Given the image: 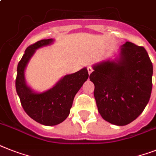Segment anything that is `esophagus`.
<instances>
[{
	"label": "esophagus",
	"mask_w": 156,
	"mask_h": 156,
	"mask_svg": "<svg viewBox=\"0 0 156 156\" xmlns=\"http://www.w3.org/2000/svg\"><path fill=\"white\" fill-rule=\"evenodd\" d=\"M87 70H88V73H89V74H90L92 72H93V68L91 66H88L87 67Z\"/></svg>",
	"instance_id": "1"
}]
</instances>
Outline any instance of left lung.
Returning a JSON list of instances; mask_svg holds the SVG:
<instances>
[{
    "label": "left lung",
    "mask_w": 156,
    "mask_h": 156,
    "mask_svg": "<svg viewBox=\"0 0 156 156\" xmlns=\"http://www.w3.org/2000/svg\"><path fill=\"white\" fill-rule=\"evenodd\" d=\"M90 80L102 119L117 126L136 119L147 105L153 66L146 49L126 41L116 58L93 65Z\"/></svg>",
    "instance_id": "obj_1"
}]
</instances>
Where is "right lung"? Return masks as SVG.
Wrapping results in <instances>:
<instances>
[{"label": "right lung", "instance_id": "add662e5", "mask_svg": "<svg viewBox=\"0 0 156 156\" xmlns=\"http://www.w3.org/2000/svg\"><path fill=\"white\" fill-rule=\"evenodd\" d=\"M54 39H43L30 45L17 66L16 90L21 106L29 116L45 126H55L69 115L74 96L89 74L87 67L74 74H66L47 90L39 92L29 86L25 80V69L37 49L54 44Z\"/></svg>", "mask_w": 156, "mask_h": 156}]
</instances>
